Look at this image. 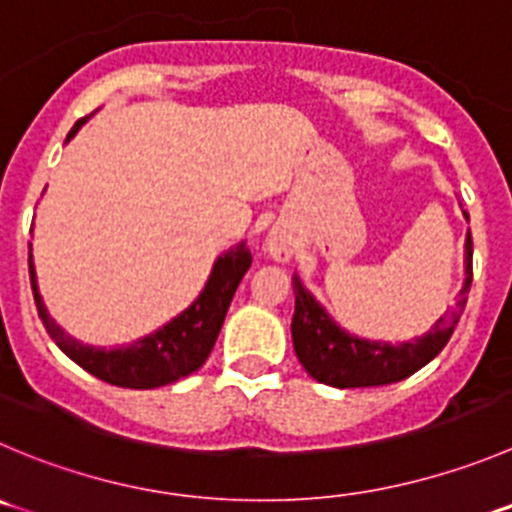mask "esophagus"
<instances>
[{"instance_id": "34e87169", "label": "esophagus", "mask_w": 512, "mask_h": 512, "mask_svg": "<svg viewBox=\"0 0 512 512\" xmlns=\"http://www.w3.org/2000/svg\"><path fill=\"white\" fill-rule=\"evenodd\" d=\"M266 251H269L271 259L289 261L291 253H294V238L286 236V233L279 231V228H274V231L266 236Z\"/></svg>"}]
</instances>
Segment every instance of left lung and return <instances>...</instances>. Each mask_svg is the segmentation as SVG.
<instances>
[{
	"label": "left lung",
	"instance_id": "left-lung-1",
	"mask_svg": "<svg viewBox=\"0 0 512 512\" xmlns=\"http://www.w3.org/2000/svg\"><path fill=\"white\" fill-rule=\"evenodd\" d=\"M462 216L470 221L465 211ZM472 284V238L467 231L465 238V281L455 306L447 309L430 332L415 337L412 342H379V339H362L349 334L344 326L329 316V311L314 299L309 289L294 274V319H291V339L301 367L321 384L329 387H382V384L399 382L425 367L427 362L442 352L455 332L465 309L467 291Z\"/></svg>",
	"mask_w": 512,
	"mask_h": 512
}]
</instances>
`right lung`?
Returning <instances> with one entry per match:
<instances>
[{"mask_svg": "<svg viewBox=\"0 0 512 512\" xmlns=\"http://www.w3.org/2000/svg\"><path fill=\"white\" fill-rule=\"evenodd\" d=\"M85 123L87 118L77 120L75 128L67 135V140L75 138V133ZM248 266H251V251H248L246 241H241L218 256L206 286H203L198 299L188 309L180 311L178 316H173L168 324L155 329L153 334H145V337L135 339L133 344L105 349L82 344L80 339L70 337L52 319L40 296V286H37V274H34L32 261V243H29V281H32L34 304H37V314H40L52 342L72 362L80 364L85 372L95 374L97 379H102L107 384L128 389L163 387V384L178 382L180 377H188L198 367H203V362L211 354L213 344H216L228 306H231L233 294H236Z\"/></svg>", "mask_w": 512, "mask_h": 512, "instance_id": "right-lung-1", "label": "right lung"}]
</instances>
